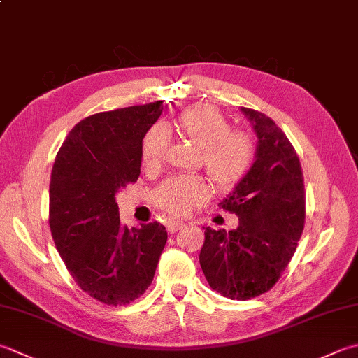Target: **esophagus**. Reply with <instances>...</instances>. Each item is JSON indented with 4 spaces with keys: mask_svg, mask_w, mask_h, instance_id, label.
<instances>
[{
    "mask_svg": "<svg viewBox=\"0 0 358 358\" xmlns=\"http://www.w3.org/2000/svg\"><path fill=\"white\" fill-rule=\"evenodd\" d=\"M183 227H185L183 223L177 222V220H169L166 223V228H167V231H169V233H177V231L181 229Z\"/></svg>",
    "mask_w": 358,
    "mask_h": 358,
    "instance_id": "obj_1",
    "label": "esophagus"
}]
</instances>
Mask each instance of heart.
<instances>
[{
    "instance_id": "b5f03b06",
    "label": "heart",
    "mask_w": 358,
    "mask_h": 358,
    "mask_svg": "<svg viewBox=\"0 0 358 358\" xmlns=\"http://www.w3.org/2000/svg\"><path fill=\"white\" fill-rule=\"evenodd\" d=\"M173 129L180 136L200 147V163L222 191L239 185L253 163L255 141L250 133L231 129L222 111L211 105H195L181 111L173 125H155L147 131L141 150L145 167L155 169L161 164ZM209 192L208 181L201 175H175L155 189L153 203L161 211L183 217L205 205Z\"/></svg>"
}]
</instances>
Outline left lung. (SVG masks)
Returning a JSON list of instances; mask_svg holds the SVG:
<instances>
[{
    "mask_svg": "<svg viewBox=\"0 0 358 358\" xmlns=\"http://www.w3.org/2000/svg\"><path fill=\"white\" fill-rule=\"evenodd\" d=\"M257 136L256 161L220 208L239 217L233 231L205 228L200 265L211 289L251 299L275 285L304 229V177L295 147L273 119L241 107Z\"/></svg>",
    "mask_w": 358,
    "mask_h": 358,
    "instance_id": "8db88e82",
    "label": "left lung"
}]
</instances>
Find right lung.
Listing matches in <instances>:
<instances>
[{
  "mask_svg": "<svg viewBox=\"0 0 358 358\" xmlns=\"http://www.w3.org/2000/svg\"><path fill=\"white\" fill-rule=\"evenodd\" d=\"M163 101L101 111L77 122L55 157L49 228L69 275L91 298L125 306L149 289L167 241L158 222L122 228L115 195L136 183L143 139Z\"/></svg>",
  "mask_w": 358,
  "mask_h": 358,
  "instance_id": "add662e5",
  "label": "right lung"
}]
</instances>
